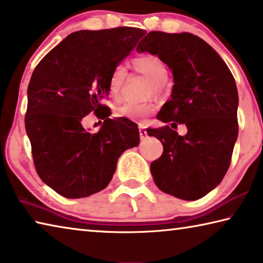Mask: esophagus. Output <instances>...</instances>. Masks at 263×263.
<instances>
[{
  "instance_id": "obj_1",
  "label": "esophagus",
  "mask_w": 263,
  "mask_h": 263,
  "mask_svg": "<svg viewBox=\"0 0 263 263\" xmlns=\"http://www.w3.org/2000/svg\"><path fill=\"white\" fill-rule=\"evenodd\" d=\"M147 136H148L147 130H145L143 126H140V137H141V139L144 140Z\"/></svg>"
}]
</instances>
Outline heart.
<instances>
[{
	"label": "heart",
	"mask_w": 263,
	"mask_h": 263,
	"mask_svg": "<svg viewBox=\"0 0 263 263\" xmlns=\"http://www.w3.org/2000/svg\"><path fill=\"white\" fill-rule=\"evenodd\" d=\"M134 70L144 76L152 81L150 94H160L163 89V84L167 79V68L162 60L153 54H144L134 58L132 62ZM127 78V72L122 66H116L110 73L108 80V93L114 100H119L121 97V91ZM156 110V105L154 102L133 103L126 102L116 107L115 116L132 120V121L143 122L145 118Z\"/></svg>",
	"instance_id": "heart-1"
}]
</instances>
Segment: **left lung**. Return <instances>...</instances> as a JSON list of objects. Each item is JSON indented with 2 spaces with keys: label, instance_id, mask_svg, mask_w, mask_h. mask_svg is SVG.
<instances>
[{
  "label": "left lung",
  "instance_id": "1",
  "mask_svg": "<svg viewBox=\"0 0 263 263\" xmlns=\"http://www.w3.org/2000/svg\"><path fill=\"white\" fill-rule=\"evenodd\" d=\"M136 51L156 54L174 74L171 99L157 119L187 128L184 136L169 126L147 129L163 144L162 156L150 164L154 182L179 199H199L226 175L238 139L233 74L212 46L189 32L152 31Z\"/></svg>",
  "mask_w": 263,
  "mask_h": 263
}]
</instances>
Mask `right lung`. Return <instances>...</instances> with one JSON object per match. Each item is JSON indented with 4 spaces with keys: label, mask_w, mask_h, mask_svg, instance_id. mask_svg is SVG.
<instances>
[{
    "label": "right lung",
    "mask_w": 263,
    "mask_h": 263,
    "mask_svg": "<svg viewBox=\"0 0 263 263\" xmlns=\"http://www.w3.org/2000/svg\"><path fill=\"white\" fill-rule=\"evenodd\" d=\"M145 34L139 28L80 30L43 58L28 86L25 130L41 179L60 196L76 199L109 184L119 157L140 143L137 124L109 119L110 73ZM93 111L104 123L91 135L83 128Z\"/></svg>",
    "instance_id": "add662e5"
}]
</instances>
